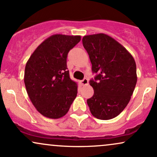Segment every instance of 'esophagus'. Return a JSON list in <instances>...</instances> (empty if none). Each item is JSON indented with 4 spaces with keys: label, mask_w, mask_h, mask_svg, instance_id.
I'll return each instance as SVG.
<instances>
[{
    "label": "esophagus",
    "mask_w": 157,
    "mask_h": 157,
    "mask_svg": "<svg viewBox=\"0 0 157 157\" xmlns=\"http://www.w3.org/2000/svg\"><path fill=\"white\" fill-rule=\"evenodd\" d=\"M81 84H82V85H88L89 82H88L87 78H84L83 80L81 81Z\"/></svg>",
    "instance_id": "34e87169"
}]
</instances>
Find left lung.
Wrapping results in <instances>:
<instances>
[{"label": "left lung", "mask_w": 157, "mask_h": 157, "mask_svg": "<svg viewBox=\"0 0 157 157\" xmlns=\"http://www.w3.org/2000/svg\"><path fill=\"white\" fill-rule=\"evenodd\" d=\"M92 63L90 81L94 95L87 99L92 115L100 120L117 117L126 108L137 84V67L133 56L109 35L97 34L82 39Z\"/></svg>", "instance_id": "left-lung-1"}]
</instances>
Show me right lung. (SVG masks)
I'll list each match as a JSON object with an SVG mask.
<instances>
[{"label": "right lung", "instance_id": "1", "mask_svg": "<svg viewBox=\"0 0 157 157\" xmlns=\"http://www.w3.org/2000/svg\"><path fill=\"white\" fill-rule=\"evenodd\" d=\"M81 36L54 34L31 55L25 67L24 83L29 98L41 115L63 117L77 95V83L70 78L67 57Z\"/></svg>", "mask_w": 157, "mask_h": 157}]
</instances>
